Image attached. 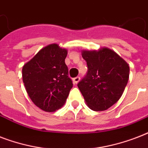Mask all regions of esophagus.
<instances>
[{"instance_id": "obj_1", "label": "esophagus", "mask_w": 148, "mask_h": 148, "mask_svg": "<svg viewBox=\"0 0 148 148\" xmlns=\"http://www.w3.org/2000/svg\"><path fill=\"white\" fill-rule=\"evenodd\" d=\"M79 81H80V77H76L73 78V82H74V84H77L79 82Z\"/></svg>"}]
</instances>
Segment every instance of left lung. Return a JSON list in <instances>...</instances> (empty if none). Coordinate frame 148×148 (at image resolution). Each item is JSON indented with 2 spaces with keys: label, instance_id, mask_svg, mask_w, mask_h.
<instances>
[{
  "label": "left lung",
  "instance_id": "left-lung-1",
  "mask_svg": "<svg viewBox=\"0 0 148 148\" xmlns=\"http://www.w3.org/2000/svg\"><path fill=\"white\" fill-rule=\"evenodd\" d=\"M88 64L87 76L77 84L86 103L95 111L105 110L117 102L129 79L128 64L108 47L81 51Z\"/></svg>",
  "mask_w": 148,
  "mask_h": 148
}]
</instances>
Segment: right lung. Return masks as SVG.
<instances>
[{"label": "right lung", "instance_id": "right-lung-1", "mask_svg": "<svg viewBox=\"0 0 148 148\" xmlns=\"http://www.w3.org/2000/svg\"><path fill=\"white\" fill-rule=\"evenodd\" d=\"M67 50L57 44L43 47L22 68L24 87L31 100L46 112L64 106L73 87L65 64Z\"/></svg>", "mask_w": 148, "mask_h": 148}]
</instances>
